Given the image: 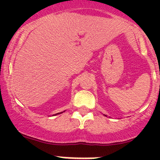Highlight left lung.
<instances>
[{"instance_id": "obj_1", "label": "left lung", "mask_w": 160, "mask_h": 160, "mask_svg": "<svg viewBox=\"0 0 160 160\" xmlns=\"http://www.w3.org/2000/svg\"><path fill=\"white\" fill-rule=\"evenodd\" d=\"M106 116H107V115H106Z\"/></svg>"}]
</instances>
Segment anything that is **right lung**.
<instances>
[{
    "instance_id": "1",
    "label": "right lung",
    "mask_w": 160,
    "mask_h": 160,
    "mask_svg": "<svg viewBox=\"0 0 160 160\" xmlns=\"http://www.w3.org/2000/svg\"><path fill=\"white\" fill-rule=\"evenodd\" d=\"M61 113H63V112H60V113H58V114H61ZM55 114V115H56V114Z\"/></svg>"
}]
</instances>
